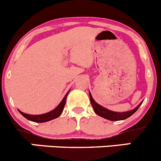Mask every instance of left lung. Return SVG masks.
<instances>
[{
	"instance_id": "left-lung-1",
	"label": "left lung",
	"mask_w": 161,
	"mask_h": 161,
	"mask_svg": "<svg viewBox=\"0 0 161 161\" xmlns=\"http://www.w3.org/2000/svg\"><path fill=\"white\" fill-rule=\"evenodd\" d=\"M89 95H90L91 104H92L95 114H96L97 115L100 116V117H103V118L107 119V120H113V121L122 120H125V119L128 118V117H131V115H133V114L136 112L137 109L139 108V106H141V104L142 103H141L138 106H136L135 109H131V110L130 111H128V112H123V113L114 112V111L109 110V109H107L106 108L102 106L101 105L98 104V103L93 99L91 92H89Z\"/></svg>"
}]
</instances>
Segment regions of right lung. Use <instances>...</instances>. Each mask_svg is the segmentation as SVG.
Masks as SVG:
<instances>
[{
    "instance_id": "add662e5",
    "label": "right lung",
    "mask_w": 161,
    "mask_h": 161,
    "mask_svg": "<svg viewBox=\"0 0 161 161\" xmlns=\"http://www.w3.org/2000/svg\"><path fill=\"white\" fill-rule=\"evenodd\" d=\"M69 91L66 94L65 97L63 98V99L62 100L61 103H59L58 106H57L55 109H54L53 110L50 111V112L47 113V114H40V115H30V114H25V113H23L22 111L19 110V112L25 117L27 120H31V121L36 122V123H44V122L49 121V120H52L53 119L57 118V117H59L61 115V114L63 113V109H64L65 104H66V97H67L68 94H69Z\"/></svg>"
}]
</instances>
